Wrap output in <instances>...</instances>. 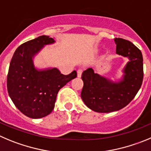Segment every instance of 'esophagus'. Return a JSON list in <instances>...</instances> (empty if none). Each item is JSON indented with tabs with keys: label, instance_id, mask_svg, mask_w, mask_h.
I'll list each match as a JSON object with an SVG mask.
<instances>
[{
	"label": "esophagus",
	"instance_id": "obj_1",
	"mask_svg": "<svg viewBox=\"0 0 151 151\" xmlns=\"http://www.w3.org/2000/svg\"><path fill=\"white\" fill-rule=\"evenodd\" d=\"M82 73H83L82 69H78V70H77V77H81V76H82Z\"/></svg>",
	"mask_w": 151,
	"mask_h": 151
}]
</instances>
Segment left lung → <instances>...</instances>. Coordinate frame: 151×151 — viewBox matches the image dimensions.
<instances>
[{
  "label": "left lung",
  "instance_id": "obj_1",
  "mask_svg": "<svg viewBox=\"0 0 151 151\" xmlns=\"http://www.w3.org/2000/svg\"><path fill=\"white\" fill-rule=\"evenodd\" d=\"M116 53L129 59L123 69V77L113 82L91 68L83 72V87L81 98L91 110L111 112L125 107L136 95L143 81V57L141 50L132 42L115 38Z\"/></svg>",
  "mask_w": 151,
  "mask_h": 151
}]
</instances>
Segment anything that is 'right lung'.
Wrapping results in <instances>:
<instances>
[{
    "mask_svg": "<svg viewBox=\"0 0 151 151\" xmlns=\"http://www.w3.org/2000/svg\"><path fill=\"white\" fill-rule=\"evenodd\" d=\"M48 36H41L21 45L14 53L7 75V90L15 106L31 118L47 116L53 111L61 88L77 77V71L68 75L56 68L38 70L33 57L47 45L54 43Z\"/></svg>",
    "mask_w": 151,
    "mask_h": 151,
    "instance_id": "right-lung-1",
    "label": "right lung"
}]
</instances>
